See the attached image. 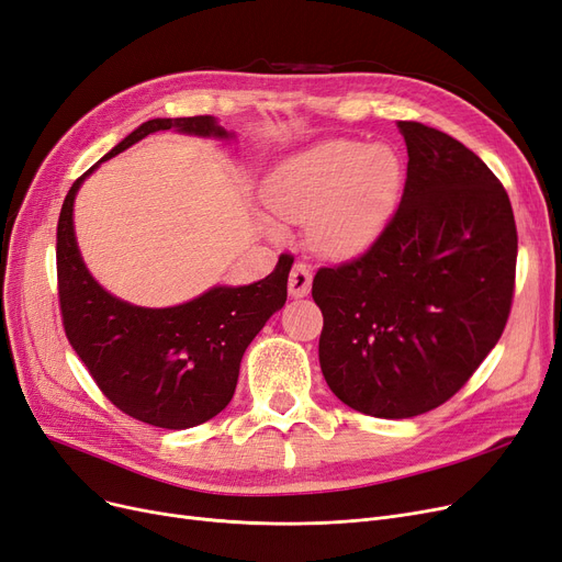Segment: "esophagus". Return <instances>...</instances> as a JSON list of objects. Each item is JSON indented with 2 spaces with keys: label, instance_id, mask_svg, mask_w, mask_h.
Returning <instances> with one entry per match:
<instances>
[{
  "label": "esophagus",
  "instance_id": "esophagus-1",
  "mask_svg": "<svg viewBox=\"0 0 562 562\" xmlns=\"http://www.w3.org/2000/svg\"><path fill=\"white\" fill-rule=\"evenodd\" d=\"M289 296L294 299H303L310 294V289H313V268L305 266V263H294L292 273H289Z\"/></svg>",
  "mask_w": 562,
  "mask_h": 562
}]
</instances>
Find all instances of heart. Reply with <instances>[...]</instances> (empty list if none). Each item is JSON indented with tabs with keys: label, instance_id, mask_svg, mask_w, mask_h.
Listing matches in <instances>:
<instances>
[{
	"label": "heart",
	"instance_id": "obj_1",
	"mask_svg": "<svg viewBox=\"0 0 562 562\" xmlns=\"http://www.w3.org/2000/svg\"><path fill=\"white\" fill-rule=\"evenodd\" d=\"M401 187L403 161L391 145L328 138L278 161L259 196L270 217L305 220L317 252L345 259L384 234Z\"/></svg>",
	"mask_w": 562,
	"mask_h": 562
}]
</instances>
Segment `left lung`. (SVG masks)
<instances>
[{"label": "left lung", "instance_id": "8db88e82", "mask_svg": "<svg viewBox=\"0 0 562 562\" xmlns=\"http://www.w3.org/2000/svg\"><path fill=\"white\" fill-rule=\"evenodd\" d=\"M407 180L366 255L319 268V366L351 409L409 419L459 391L501 340L514 294L516 224L488 166L422 122H398Z\"/></svg>", "mask_w": 562, "mask_h": 562}]
</instances>
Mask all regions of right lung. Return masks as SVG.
I'll use <instances>...</instances> for the list:
<instances>
[{
	"label": "right lung",
	"mask_w": 562,
	"mask_h": 562,
	"mask_svg": "<svg viewBox=\"0 0 562 562\" xmlns=\"http://www.w3.org/2000/svg\"><path fill=\"white\" fill-rule=\"evenodd\" d=\"M166 130L199 138H236V132H226L213 115L155 117L122 138L71 184L61 205L57 280L67 338L103 396L143 424L182 430L217 417L232 403L247 345L286 301L294 259L280 257L273 273L259 282L215 284L171 307L127 303L94 280L76 240V194L101 161Z\"/></svg>",
	"instance_id": "1"
}]
</instances>
